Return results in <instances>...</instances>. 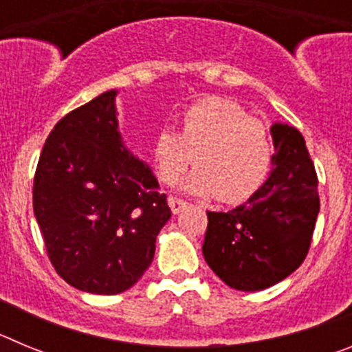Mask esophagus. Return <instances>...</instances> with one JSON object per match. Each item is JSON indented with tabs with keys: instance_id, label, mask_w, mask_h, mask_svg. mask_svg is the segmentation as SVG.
Instances as JSON below:
<instances>
[{
	"instance_id": "esophagus-1",
	"label": "esophagus",
	"mask_w": 352,
	"mask_h": 352,
	"mask_svg": "<svg viewBox=\"0 0 352 352\" xmlns=\"http://www.w3.org/2000/svg\"><path fill=\"white\" fill-rule=\"evenodd\" d=\"M169 206H170V211H173L174 214H178L179 211L185 210L186 208V203L183 201V199H178V197H169Z\"/></svg>"
}]
</instances>
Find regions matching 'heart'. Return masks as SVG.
<instances>
[{
	"mask_svg": "<svg viewBox=\"0 0 352 352\" xmlns=\"http://www.w3.org/2000/svg\"><path fill=\"white\" fill-rule=\"evenodd\" d=\"M158 178L174 183L194 157L197 170L182 188L192 195H217L222 203H239L256 194L270 173L272 141L261 121L232 102L211 98L183 113L179 133L164 129L151 146Z\"/></svg>",
	"mask_w": 352,
	"mask_h": 352,
	"instance_id": "1",
	"label": "heart"
}]
</instances>
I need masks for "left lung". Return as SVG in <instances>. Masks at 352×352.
I'll list each match as a JSON object with an SVG mask.
<instances>
[{
	"mask_svg": "<svg viewBox=\"0 0 352 352\" xmlns=\"http://www.w3.org/2000/svg\"><path fill=\"white\" fill-rule=\"evenodd\" d=\"M272 173L247 203L227 213L208 211L203 254L236 291H263L300 268L319 214L317 174L300 130L272 126Z\"/></svg>",
	"mask_w": 352,
	"mask_h": 352,
	"instance_id": "obj_1",
	"label": "left lung"
}]
</instances>
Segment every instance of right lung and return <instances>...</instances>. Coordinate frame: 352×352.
Here are the masks:
<instances>
[{"instance_id": "1", "label": "right lung", "mask_w": 352, "mask_h": 352, "mask_svg": "<svg viewBox=\"0 0 352 352\" xmlns=\"http://www.w3.org/2000/svg\"><path fill=\"white\" fill-rule=\"evenodd\" d=\"M111 89L61 118L43 144L33 211L72 287L120 294L144 275L170 219L151 167L126 148Z\"/></svg>"}]
</instances>
